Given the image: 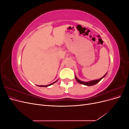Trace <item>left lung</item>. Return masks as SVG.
Here are the masks:
<instances>
[{
    "label": "left lung",
    "instance_id": "left-lung-1",
    "mask_svg": "<svg viewBox=\"0 0 129 129\" xmlns=\"http://www.w3.org/2000/svg\"><path fill=\"white\" fill-rule=\"evenodd\" d=\"M107 73H106L105 74V75L102 77H101V79H98V80H92V81H89V82H84V81H81V80H79L77 78V77L75 75V79H76V80L77 81V82H79V83H80V84H83V85H87V86H91V85H95V84H97V83H99V82L102 80L103 78H104V77H105V76L107 75Z\"/></svg>",
    "mask_w": 129,
    "mask_h": 129
}]
</instances>
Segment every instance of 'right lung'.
<instances>
[{"label": "right lung", "instance_id": "obj_1", "mask_svg": "<svg viewBox=\"0 0 129 129\" xmlns=\"http://www.w3.org/2000/svg\"><path fill=\"white\" fill-rule=\"evenodd\" d=\"M57 81H56L54 82H53V83H51V84H48V85H38V86H39V87H48V86H49V85H52V84H54V83H55Z\"/></svg>", "mask_w": 129, "mask_h": 129}]
</instances>
